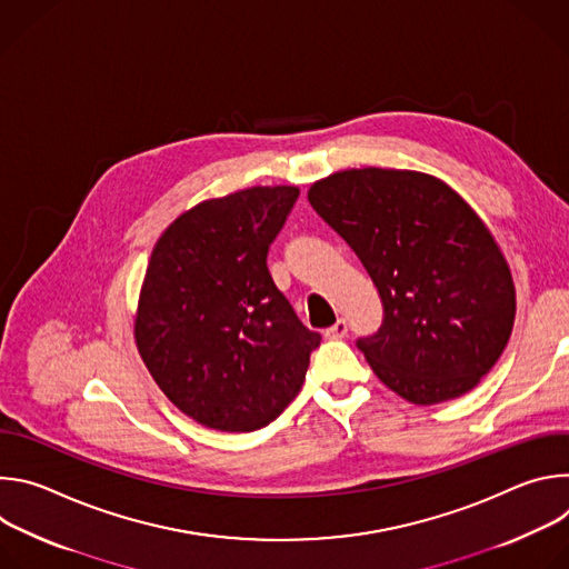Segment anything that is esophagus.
Listing matches in <instances>:
<instances>
[{"label":"esophagus","instance_id":"esophagus-1","mask_svg":"<svg viewBox=\"0 0 569 569\" xmlns=\"http://www.w3.org/2000/svg\"><path fill=\"white\" fill-rule=\"evenodd\" d=\"M347 333H349V323L345 319H338L331 329L323 331V338H327V340H342V338H347Z\"/></svg>","mask_w":569,"mask_h":569}]
</instances>
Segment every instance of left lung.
I'll return each mask as SVG.
<instances>
[{
  "instance_id": "8db88e82",
  "label": "left lung",
  "mask_w": 569,
  "mask_h": 569,
  "mask_svg": "<svg viewBox=\"0 0 569 569\" xmlns=\"http://www.w3.org/2000/svg\"><path fill=\"white\" fill-rule=\"evenodd\" d=\"M308 202L382 299V327L358 340L373 373L415 405L479 385L511 338L516 286L475 209L435 176L376 167L317 180Z\"/></svg>"
}]
</instances>
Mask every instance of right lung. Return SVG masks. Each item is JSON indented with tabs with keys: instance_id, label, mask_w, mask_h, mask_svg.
<instances>
[{
	"instance_id": "add662e5",
	"label": "right lung",
	"mask_w": 569,
	"mask_h": 569,
	"mask_svg": "<svg viewBox=\"0 0 569 569\" xmlns=\"http://www.w3.org/2000/svg\"><path fill=\"white\" fill-rule=\"evenodd\" d=\"M297 196L252 187L204 200L152 248L134 342L157 387L204 428H266L299 393L319 347L266 263Z\"/></svg>"
}]
</instances>
